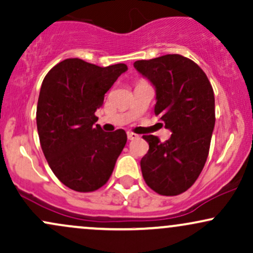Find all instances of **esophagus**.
I'll return each mask as SVG.
<instances>
[{"instance_id": "obj_1", "label": "esophagus", "mask_w": 253, "mask_h": 253, "mask_svg": "<svg viewBox=\"0 0 253 253\" xmlns=\"http://www.w3.org/2000/svg\"><path fill=\"white\" fill-rule=\"evenodd\" d=\"M138 134H135V133L133 132H127V138H128V140H134V139L138 138Z\"/></svg>"}]
</instances>
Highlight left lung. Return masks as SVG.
I'll return each instance as SVG.
<instances>
[{
    "mask_svg": "<svg viewBox=\"0 0 253 253\" xmlns=\"http://www.w3.org/2000/svg\"><path fill=\"white\" fill-rule=\"evenodd\" d=\"M134 68L156 88L155 114L172 132L164 143L156 135L143 136L149 143L140 161L143 177L156 193L179 195L207 161L215 125L213 88L202 69L181 54L136 60Z\"/></svg>",
    "mask_w": 253,
    "mask_h": 253,
    "instance_id": "1",
    "label": "left lung"
}]
</instances>
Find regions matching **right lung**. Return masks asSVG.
Instances as JSON below:
<instances>
[{"label": "right lung", "mask_w": 253, "mask_h": 253, "mask_svg": "<svg viewBox=\"0 0 253 253\" xmlns=\"http://www.w3.org/2000/svg\"><path fill=\"white\" fill-rule=\"evenodd\" d=\"M126 64L106 68L69 58L43 78L37 107V127L46 161L57 178L80 193L95 191L107 183L127 134L103 132L95 112L102 107Z\"/></svg>", "instance_id": "right-lung-1"}]
</instances>
